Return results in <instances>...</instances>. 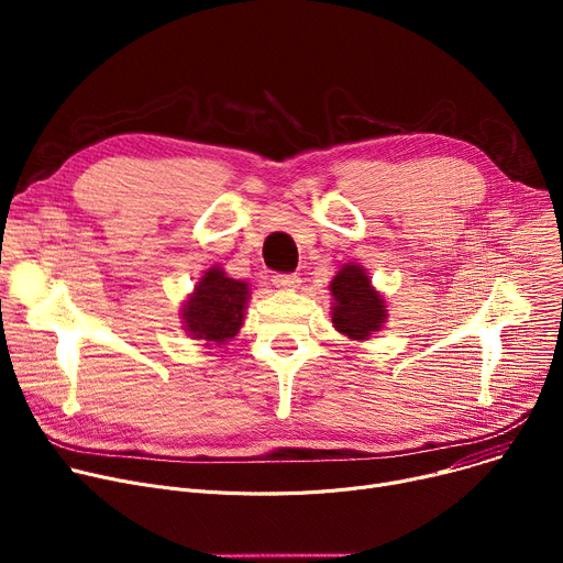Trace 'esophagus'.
<instances>
[{"instance_id": "1", "label": "esophagus", "mask_w": 563, "mask_h": 563, "mask_svg": "<svg viewBox=\"0 0 563 563\" xmlns=\"http://www.w3.org/2000/svg\"><path fill=\"white\" fill-rule=\"evenodd\" d=\"M273 284H275L277 288L292 290V288L300 286V277H297V275H275V277H273Z\"/></svg>"}]
</instances>
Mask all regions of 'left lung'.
<instances>
[{"label": "left lung", "instance_id": "1", "mask_svg": "<svg viewBox=\"0 0 563 563\" xmlns=\"http://www.w3.org/2000/svg\"><path fill=\"white\" fill-rule=\"evenodd\" d=\"M332 290V322L336 332L352 341H368L384 327L388 309L379 290H375L366 268L347 263L329 284Z\"/></svg>", "mask_w": 563, "mask_h": 563}]
</instances>
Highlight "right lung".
Segmentation results:
<instances>
[{"mask_svg": "<svg viewBox=\"0 0 563 563\" xmlns=\"http://www.w3.org/2000/svg\"><path fill=\"white\" fill-rule=\"evenodd\" d=\"M250 300V286L241 279H231L218 266L205 271L181 307V327L195 341L224 345L239 334Z\"/></svg>", "mask_w": 563, "mask_h": 563, "instance_id": "1", "label": "right lung"}]
</instances>
